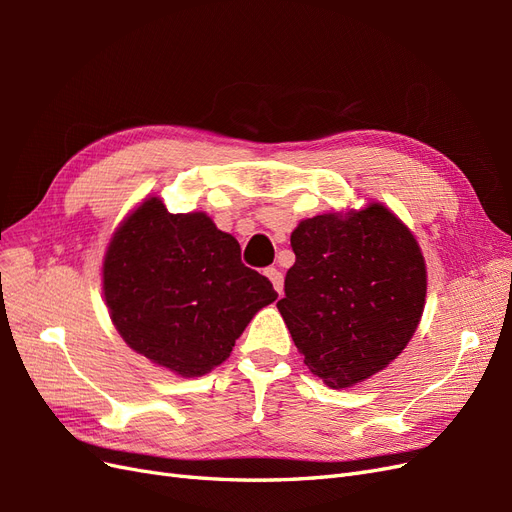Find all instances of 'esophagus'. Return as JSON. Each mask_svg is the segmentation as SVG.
<instances>
[{
	"mask_svg": "<svg viewBox=\"0 0 512 512\" xmlns=\"http://www.w3.org/2000/svg\"><path fill=\"white\" fill-rule=\"evenodd\" d=\"M265 275L271 280V284H273V288L277 290V294H284V275H282V271L275 269V267H269V269L265 271Z\"/></svg>",
	"mask_w": 512,
	"mask_h": 512,
	"instance_id": "1",
	"label": "esophagus"
}]
</instances>
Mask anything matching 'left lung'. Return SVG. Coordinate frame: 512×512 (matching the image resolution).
I'll return each instance as SVG.
<instances>
[{
  "instance_id": "obj_1",
  "label": "left lung",
  "mask_w": 512,
  "mask_h": 512,
  "mask_svg": "<svg viewBox=\"0 0 512 512\" xmlns=\"http://www.w3.org/2000/svg\"><path fill=\"white\" fill-rule=\"evenodd\" d=\"M277 309L324 384L346 389L378 374L421 322L427 271L412 232L380 203L303 220Z\"/></svg>"
}]
</instances>
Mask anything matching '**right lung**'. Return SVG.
Wrapping results in <instances>:
<instances>
[{
    "label": "right lung",
    "mask_w": 512,
    "mask_h": 512,
    "mask_svg": "<svg viewBox=\"0 0 512 512\" xmlns=\"http://www.w3.org/2000/svg\"><path fill=\"white\" fill-rule=\"evenodd\" d=\"M104 299L126 344L179 376L224 363L258 309L277 292L245 267L237 239L205 213H170L147 198L104 258Z\"/></svg>",
    "instance_id": "obj_1"
}]
</instances>
